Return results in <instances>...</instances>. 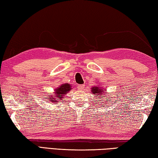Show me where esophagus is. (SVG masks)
Instances as JSON below:
<instances>
[{"instance_id": "1", "label": "esophagus", "mask_w": 158, "mask_h": 158, "mask_svg": "<svg viewBox=\"0 0 158 158\" xmlns=\"http://www.w3.org/2000/svg\"><path fill=\"white\" fill-rule=\"evenodd\" d=\"M84 85H78V87H77V88H78V90H82L83 89H84Z\"/></svg>"}]
</instances>
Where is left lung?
<instances>
[{
  "label": "left lung",
  "instance_id": "obj_1",
  "mask_svg": "<svg viewBox=\"0 0 158 158\" xmlns=\"http://www.w3.org/2000/svg\"><path fill=\"white\" fill-rule=\"evenodd\" d=\"M91 91L94 94H96L97 95V97L99 99H102L101 101L103 102L104 101L105 104H106V103L109 101H111L110 99H109L108 96V93H106V89H104L103 88L101 87V85H94V86H93L91 88ZM105 100H104L103 99Z\"/></svg>",
  "mask_w": 158,
  "mask_h": 158
}]
</instances>
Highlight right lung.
<instances>
[{"mask_svg": "<svg viewBox=\"0 0 158 158\" xmlns=\"http://www.w3.org/2000/svg\"><path fill=\"white\" fill-rule=\"evenodd\" d=\"M72 85L69 84H63L54 89V92L53 93H50L49 97L48 99L49 100L50 103H53V104H56L57 103L60 102H63L64 97L68 92L71 90Z\"/></svg>", "mask_w": 158, "mask_h": 158, "instance_id": "add662e5", "label": "right lung"}]
</instances>
